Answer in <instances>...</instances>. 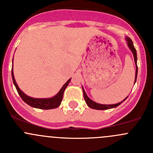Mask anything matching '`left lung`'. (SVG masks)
Masks as SVG:
<instances>
[{
  "label": "left lung",
  "instance_id": "8db88e82",
  "mask_svg": "<svg viewBox=\"0 0 153 153\" xmlns=\"http://www.w3.org/2000/svg\"><path fill=\"white\" fill-rule=\"evenodd\" d=\"M126 41H127V44H128V47H129V49H131V51L132 52V54L134 55V59H135V65H136V71H135V83L136 81V78H137V75H138V66H137V53H136V49L134 47L133 45V43H132V40L130 39L129 38H126ZM83 89V92H84V100H85L86 104L89 106L90 108L94 109H98V110H104V109H111V108H115L116 106H118V105L121 104V102L118 103V104H110V105H106V104H98V103H95L93 101L90 99L89 97L86 95L85 91H84V88L82 87ZM127 98V97H126ZM126 98H125L124 101L126 99Z\"/></svg>",
  "mask_w": 153,
  "mask_h": 153
}]
</instances>
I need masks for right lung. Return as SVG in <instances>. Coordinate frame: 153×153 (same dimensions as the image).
<instances>
[{"mask_svg": "<svg viewBox=\"0 0 153 153\" xmlns=\"http://www.w3.org/2000/svg\"><path fill=\"white\" fill-rule=\"evenodd\" d=\"M12 81H13L14 84H15V88H16L17 91H18V94L22 98L23 101L29 106H32L35 108H38V109H55V108L58 107L61 104V101L63 99V95L65 89L70 82V80L69 79L67 81L65 84L62 86L61 90L59 91L58 94L55 96L52 97L51 98H31V97L27 96V95L24 93L21 89L18 87V84H17L16 81L15 80V77L13 75V69L12 68Z\"/></svg>", "mask_w": 153, "mask_h": 153, "instance_id": "right-lung-1", "label": "right lung"}]
</instances>
